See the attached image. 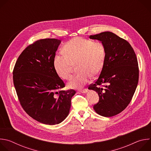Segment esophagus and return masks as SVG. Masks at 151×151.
<instances>
[{
	"label": "esophagus",
	"instance_id": "1",
	"mask_svg": "<svg viewBox=\"0 0 151 151\" xmlns=\"http://www.w3.org/2000/svg\"><path fill=\"white\" fill-rule=\"evenodd\" d=\"M79 91L81 93H86L87 92V89H83V90H79Z\"/></svg>",
	"mask_w": 151,
	"mask_h": 151
}]
</instances>
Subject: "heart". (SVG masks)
I'll use <instances>...</instances> for the list:
<instances>
[{
	"label": "heart",
	"mask_w": 151,
	"mask_h": 151,
	"mask_svg": "<svg viewBox=\"0 0 151 151\" xmlns=\"http://www.w3.org/2000/svg\"><path fill=\"white\" fill-rule=\"evenodd\" d=\"M63 54H56L54 66L58 75L63 79H69L73 64H77L79 72L68 82L70 88L80 89L83 87L91 78L100 73L103 67L106 48L100 41L76 37L67 42L63 48Z\"/></svg>",
	"instance_id": "b5f03b06"
}]
</instances>
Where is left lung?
Instances as JSON below:
<instances>
[{
  "mask_svg": "<svg viewBox=\"0 0 151 151\" xmlns=\"http://www.w3.org/2000/svg\"><path fill=\"white\" fill-rule=\"evenodd\" d=\"M89 37L102 42L106 51L100 76L88 87L99 96L93 108L101 116H113L126 108L134 94L139 81L137 59L131 45L112 32H104Z\"/></svg>",
  "mask_w": 151,
  "mask_h": 151,
  "instance_id": "left-lung-1",
  "label": "left lung"
}]
</instances>
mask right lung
Listing matches in <instances>:
<instances>
[{
  "label": "right lung",
  "mask_w": 151,
  "mask_h": 151,
  "mask_svg": "<svg viewBox=\"0 0 151 151\" xmlns=\"http://www.w3.org/2000/svg\"><path fill=\"white\" fill-rule=\"evenodd\" d=\"M61 40L44 39L29 45L19 55L13 70L14 87L25 112L37 121L58 124L69 114L74 90L57 73L54 58Z\"/></svg>",
  "instance_id": "add662e5"
}]
</instances>
